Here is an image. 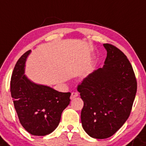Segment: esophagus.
Wrapping results in <instances>:
<instances>
[{"mask_svg": "<svg viewBox=\"0 0 146 146\" xmlns=\"http://www.w3.org/2000/svg\"><path fill=\"white\" fill-rule=\"evenodd\" d=\"M78 96V94L77 92H72L70 98H71V99H74V98L77 97Z\"/></svg>", "mask_w": 146, "mask_h": 146, "instance_id": "obj_1", "label": "esophagus"}]
</instances>
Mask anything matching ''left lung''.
I'll return each instance as SVG.
<instances>
[{
  "instance_id": "8db88e82",
  "label": "left lung",
  "mask_w": 146,
  "mask_h": 146,
  "mask_svg": "<svg viewBox=\"0 0 146 146\" xmlns=\"http://www.w3.org/2000/svg\"><path fill=\"white\" fill-rule=\"evenodd\" d=\"M102 68L90 73L78 86L84 101L81 124L86 133L105 139L116 133L128 119L137 92L133 67L126 55L110 44Z\"/></svg>"
}]
</instances>
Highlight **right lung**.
Wrapping results in <instances>:
<instances>
[{
	"label": "right lung",
	"instance_id": "right-lung-1",
	"mask_svg": "<svg viewBox=\"0 0 146 146\" xmlns=\"http://www.w3.org/2000/svg\"><path fill=\"white\" fill-rule=\"evenodd\" d=\"M31 50L26 52L14 67L11 94L20 122L31 135L44 136L57 128L62 111L70 104V93H62L27 78L25 63Z\"/></svg>",
	"mask_w": 146,
	"mask_h": 146
}]
</instances>
